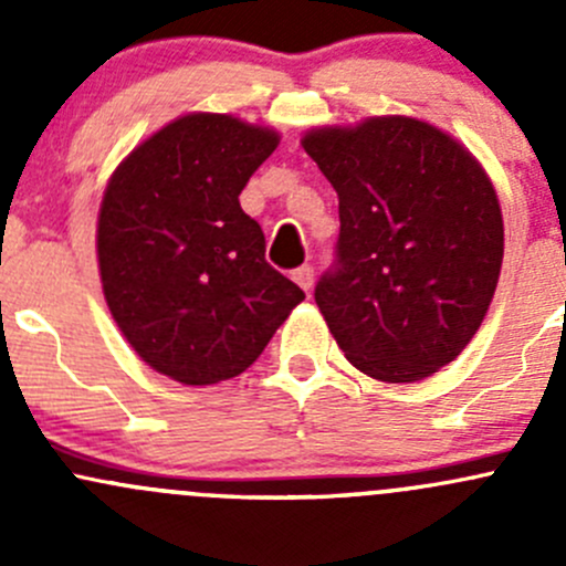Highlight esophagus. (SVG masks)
Masks as SVG:
<instances>
[{"mask_svg": "<svg viewBox=\"0 0 566 566\" xmlns=\"http://www.w3.org/2000/svg\"><path fill=\"white\" fill-rule=\"evenodd\" d=\"M293 279H295V284H298L301 290H312V284H315V268H312V265L295 268Z\"/></svg>", "mask_w": 566, "mask_h": 566, "instance_id": "esophagus-1", "label": "esophagus"}]
</instances>
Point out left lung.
Masks as SVG:
<instances>
[{
	"label": "left lung",
	"mask_w": 566,
	"mask_h": 566,
	"mask_svg": "<svg viewBox=\"0 0 566 566\" xmlns=\"http://www.w3.org/2000/svg\"><path fill=\"white\" fill-rule=\"evenodd\" d=\"M339 197L336 260L315 301L356 369L416 384L482 325L504 260V219L482 164L416 117H367L301 139Z\"/></svg>",
	"instance_id": "left-lung-1"
}]
</instances>
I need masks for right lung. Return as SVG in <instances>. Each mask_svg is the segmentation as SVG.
Listing matches in <instances>:
<instances>
[{
    "instance_id": "1",
    "label": "right lung",
    "mask_w": 566,
    "mask_h": 566,
    "mask_svg": "<svg viewBox=\"0 0 566 566\" xmlns=\"http://www.w3.org/2000/svg\"><path fill=\"white\" fill-rule=\"evenodd\" d=\"M279 134L232 114L193 112L114 169L98 213L108 312L156 373L210 386L247 373L306 298L265 262L241 191Z\"/></svg>"
}]
</instances>
